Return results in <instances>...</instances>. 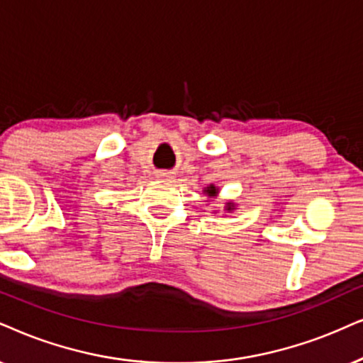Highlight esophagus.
Wrapping results in <instances>:
<instances>
[{"mask_svg":"<svg viewBox=\"0 0 363 363\" xmlns=\"http://www.w3.org/2000/svg\"><path fill=\"white\" fill-rule=\"evenodd\" d=\"M157 177L159 179H172V176H171V174H169V172H157Z\"/></svg>","mask_w":363,"mask_h":363,"instance_id":"34e87169","label":"esophagus"}]
</instances>
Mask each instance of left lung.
Instances as JSON below:
<instances>
[{
  "mask_svg": "<svg viewBox=\"0 0 363 363\" xmlns=\"http://www.w3.org/2000/svg\"><path fill=\"white\" fill-rule=\"evenodd\" d=\"M203 192L206 196H208V199H216V197H218V194H219V187L211 184L208 187H204ZM236 208H238V204L235 203V201H226V203H224V211H226V213H233V211H235Z\"/></svg>",
  "mask_w": 363,
  "mask_h": 363,
  "instance_id": "obj_1",
  "label": "left lung"
}]
</instances>
